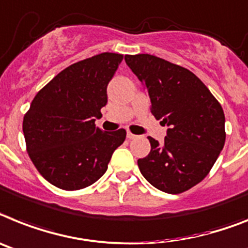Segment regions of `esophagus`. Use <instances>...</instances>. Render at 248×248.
Returning <instances> with one entry per match:
<instances>
[{
	"label": "esophagus",
	"mask_w": 248,
	"mask_h": 248,
	"mask_svg": "<svg viewBox=\"0 0 248 248\" xmlns=\"http://www.w3.org/2000/svg\"><path fill=\"white\" fill-rule=\"evenodd\" d=\"M136 135H134L132 132H130V131H127V139L128 140H135L136 139Z\"/></svg>",
	"instance_id": "34e87169"
}]
</instances>
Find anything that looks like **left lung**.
<instances>
[{
  "instance_id": "obj_1",
  "label": "left lung",
  "mask_w": 248,
  "mask_h": 248,
  "mask_svg": "<svg viewBox=\"0 0 248 248\" xmlns=\"http://www.w3.org/2000/svg\"><path fill=\"white\" fill-rule=\"evenodd\" d=\"M145 85L156 120L168 126L164 143L147 137L150 154L137 160L141 174L159 190L179 194L201 183L226 141L222 106L198 77L150 54L126 55Z\"/></svg>"
}]
</instances>
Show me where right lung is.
<instances>
[{"instance_id": "obj_1", "label": "right lung", "mask_w": 248, "mask_h": 248, "mask_svg": "<svg viewBox=\"0 0 248 248\" xmlns=\"http://www.w3.org/2000/svg\"><path fill=\"white\" fill-rule=\"evenodd\" d=\"M124 55L102 53L72 64L41 88L22 122L31 161L63 190L92 185L108 168L126 130L103 132L95 117L107 105V85Z\"/></svg>"}]
</instances>
